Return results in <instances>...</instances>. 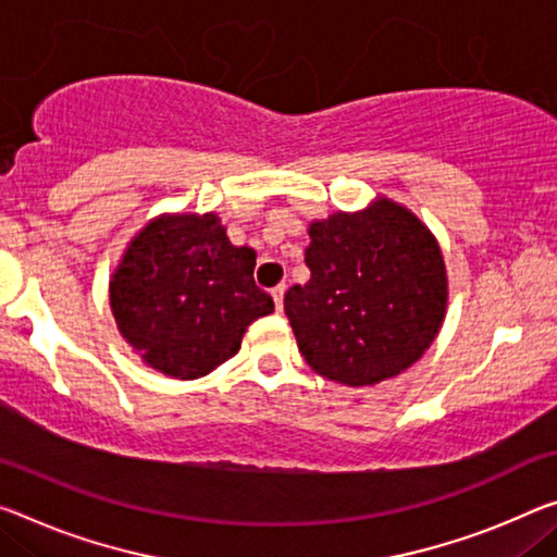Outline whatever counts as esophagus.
Instances as JSON below:
<instances>
[{"label": "esophagus", "instance_id": "1", "mask_svg": "<svg viewBox=\"0 0 557 557\" xmlns=\"http://www.w3.org/2000/svg\"><path fill=\"white\" fill-rule=\"evenodd\" d=\"M284 294H286V286L281 284V286H276L271 290V296H273V304H276V311H281V308H284Z\"/></svg>", "mask_w": 557, "mask_h": 557}]
</instances>
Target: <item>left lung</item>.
<instances>
[{
  "label": "left lung",
  "instance_id": "1",
  "mask_svg": "<svg viewBox=\"0 0 557 557\" xmlns=\"http://www.w3.org/2000/svg\"><path fill=\"white\" fill-rule=\"evenodd\" d=\"M308 236L311 278L284 298L306 363L354 388L404 373L446 319L448 271L438 238L386 196L311 221Z\"/></svg>",
  "mask_w": 557,
  "mask_h": 557
}]
</instances>
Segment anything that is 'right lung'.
<instances>
[{"label": "right lung", "instance_id": "1", "mask_svg": "<svg viewBox=\"0 0 557 557\" xmlns=\"http://www.w3.org/2000/svg\"><path fill=\"white\" fill-rule=\"evenodd\" d=\"M256 251L234 246L216 213H159L126 246L109 304L126 344L153 371L201 379L238 354L273 311L253 284Z\"/></svg>", "mask_w": 557, "mask_h": 557}]
</instances>
